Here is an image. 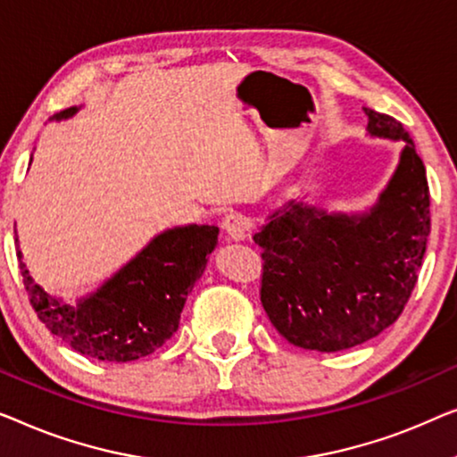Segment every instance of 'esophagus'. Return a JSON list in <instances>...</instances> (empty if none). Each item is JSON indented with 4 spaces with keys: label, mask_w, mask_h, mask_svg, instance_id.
I'll return each mask as SVG.
<instances>
[{
    "label": "esophagus",
    "mask_w": 457,
    "mask_h": 457,
    "mask_svg": "<svg viewBox=\"0 0 457 457\" xmlns=\"http://www.w3.org/2000/svg\"><path fill=\"white\" fill-rule=\"evenodd\" d=\"M223 229H226V234L231 237V240H244L250 231V221L248 217L231 211V213L223 217Z\"/></svg>",
    "instance_id": "esophagus-1"
}]
</instances>
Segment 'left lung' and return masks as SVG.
Here are the masks:
<instances>
[{
	"label": "left lung",
	"mask_w": 457,
	"mask_h": 457,
	"mask_svg": "<svg viewBox=\"0 0 457 457\" xmlns=\"http://www.w3.org/2000/svg\"><path fill=\"white\" fill-rule=\"evenodd\" d=\"M370 138L402 140L389 182L364 211H327L306 195L267 217L261 302L287 342L339 352L394 325L412 294L430 234L427 170L400 121L364 107Z\"/></svg>",
	"instance_id": "8db88e82"
}]
</instances>
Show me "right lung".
Returning a JSON list of instances; mask_svg holds the SVG:
<instances>
[{
  "label": "right lung",
  "mask_w": 457,
  "mask_h": 457,
  "mask_svg": "<svg viewBox=\"0 0 457 457\" xmlns=\"http://www.w3.org/2000/svg\"><path fill=\"white\" fill-rule=\"evenodd\" d=\"M79 109L68 107L51 120H68ZM217 236L220 228L196 223L165 229L76 304L45 292L24 265L21 248L16 254L30 304L54 336L82 356L130 362L153 354L178 331L186 298L203 278Z\"/></svg>",
  "instance_id": "add662e5"
}]
</instances>
